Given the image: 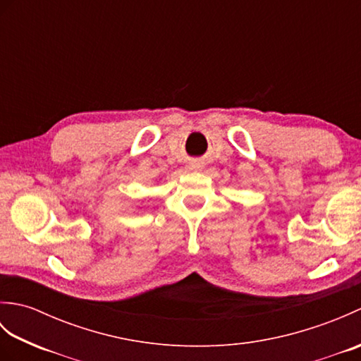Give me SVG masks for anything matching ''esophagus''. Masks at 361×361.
<instances>
[{
	"mask_svg": "<svg viewBox=\"0 0 361 361\" xmlns=\"http://www.w3.org/2000/svg\"><path fill=\"white\" fill-rule=\"evenodd\" d=\"M190 167H192V169H202L203 166H202V163H200V161H194V163H192V164H190Z\"/></svg>",
	"mask_w": 361,
	"mask_h": 361,
	"instance_id": "1",
	"label": "esophagus"
}]
</instances>
